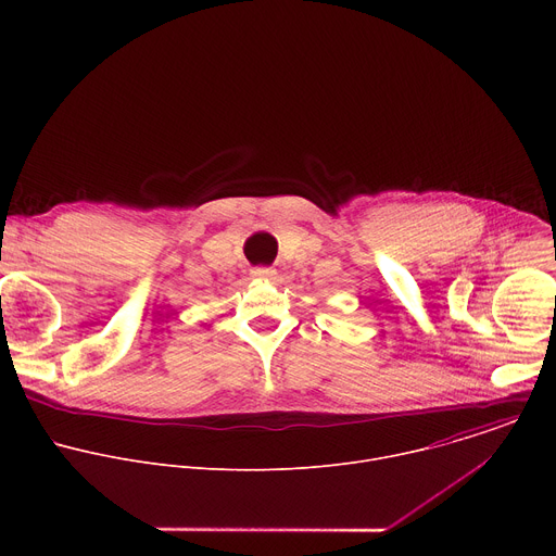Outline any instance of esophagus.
Returning a JSON list of instances; mask_svg holds the SVG:
<instances>
[{"label": "esophagus", "mask_w": 556, "mask_h": 556, "mask_svg": "<svg viewBox=\"0 0 556 556\" xmlns=\"http://www.w3.org/2000/svg\"><path fill=\"white\" fill-rule=\"evenodd\" d=\"M251 275L257 277V279H273L275 277V268L273 266H257V268L251 270Z\"/></svg>", "instance_id": "obj_1"}]
</instances>
